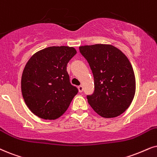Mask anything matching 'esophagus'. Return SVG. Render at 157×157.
I'll return each mask as SVG.
<instances>
[{"label": "esophagus", "instance_id": "1", "mask_svg": "<svg viewBox=\"0 0 157 157\" xmlns=\"http://www.w3.org/2000/svg\"><path fill=\"white\" fill-rule=\"evenodd\" d=\"M78 90H79V92H82L83 91V87L82 85H80V86H78Z\"/></svg>", "mask_w": 157, "mask_h": 157}]
</instances>
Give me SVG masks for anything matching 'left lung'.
Wrapping results in <instances>:
<instances>
[{
  "mask_svg": "<svg viewBox=\"0 0 157 157\" xmlns=\"http://www.w3.org/2000/svg\"><path fill=\"white\" fill-rule=\"evenodd\" d=\"M94 78V92L87 96L97 114L105 118L120 116L130 106L136 93V78L129 59L112 45L80 46Z\"/></svg>",
  "mask_w": 157,
  "mask_h": 157,
  "instance_id": "left-lung-1",
  "label": "left lung"
}]
</instances>
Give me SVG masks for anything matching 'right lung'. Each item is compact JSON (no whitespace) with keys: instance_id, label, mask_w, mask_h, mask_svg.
<instances>
[{"instance_id":"add662e5","label":"right lung","mask_w":157,"mask_h":157,"mask_svg":"<svg viewBox=\"0 0 157 157\" xmlns=\"http://www.w3.org/2000/svg\"><path fill=\"white\" fill-rule=\"evenodd\" d=\"M76 53L73 47L51 46L37 51L27 61L21 76V93L36 116L45 120L60 117L77 94L67 71Z\"/></svg>"}]
</instances>
